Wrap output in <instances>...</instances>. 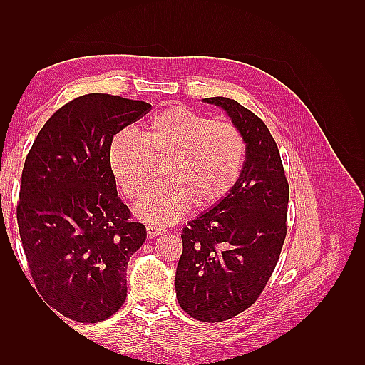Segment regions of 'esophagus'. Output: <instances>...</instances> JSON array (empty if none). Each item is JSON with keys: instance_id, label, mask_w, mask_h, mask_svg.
<instances>
[{"instance_id": "esophagus-1", "label": "esophagus", "mask_w": 365, "mask_h": 365, "mask_svg": "<svg viewBox=\"0 0 365 365\" xmlns=\"http://www.w3.org/2000/svg\"><path fill=\"white\" fill-rule=\"evenodd\" d=\"M146 231H148V236L150 237V239H153V237H158L160 235H163V228L161 227H155V225H148L146 227Z\"/></svg>"}]
</instances>
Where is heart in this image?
Here are the masks:
<instances>
[{"mask_svg":"<svg viewBox=\"0 0 365 365\" xmlns=\"http://www.w3.org/2000/svg\"><path fill=\"white\" fill-rule=\"evenodd\" d=\"M247 143L230 121L185 106H165L143 123L137 135L120 130L109 143L108 163L129 201H140L155 178L161 160L165 180L137 205L149 224L178 222L196 204L210 208L230 195L245 165Z\"/></svg>","mask_w":365,"mask_h":365,"instance_id":"b5f03b06","label":"heart"}]
</instances>
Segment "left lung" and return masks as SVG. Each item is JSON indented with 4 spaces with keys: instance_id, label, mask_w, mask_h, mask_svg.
Listing matches in <instances>:
<instances>
[{
    "instance_id": "left-lung-1",
    "label": "left lung",
    "mask_w": 365,
    "mask_h": 365,
    "mask_svg": "<svg viewBox=\"0 0 365 365\" xmlns=\"http://www.w3.org/2000/svg\"><path fill=\"white\" fill-rule=\"evenodd\" d=\"M204 102L222 108L247 143L235 189L181 235L176 298L190 317L216 323L244 312L267 286L286 237L289 185L279 148L256 114L228 97Z\"/></svg>"
}]
</instances>
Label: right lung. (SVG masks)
Listing matches in <instances>:
<instances>
[{"label":"right lung","instance_id":"add662e5","mask_svg":"<svg viewBox=\"0 0 365 365\" xmlns=\"http://www.w3.org/2000/svg\"><path fill=\"white\" fill-rule=\"evenodd\" d=\"M150 105L85 94L42 126L21 176L16 219L39 295L77 323H98L126 300L129 257L146 239L109 170L113 137Z\"/></svg>","mask_w":365,"mask_h":365}]
</instances>
